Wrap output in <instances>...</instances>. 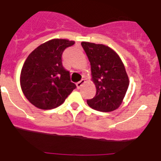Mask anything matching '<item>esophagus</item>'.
<instances>
[{
    "label": "esophagus",
    "instance_id": "34e87169",
    "mask_svg": "<svg viewBox=\"0 0 161 161\" xmlns=\"http://www.w3.org/2000/svg\"><path fill=\"white\" fill-rule=\"evenodd\" d=\"M85 80H80V81H79V82H77V83H76V87H77V89H80V88L81 87L82 85H83V84L85 83Z\"/></svg>",
    "mask_w": 161,
    "mask_h": 161
}]
</instances>
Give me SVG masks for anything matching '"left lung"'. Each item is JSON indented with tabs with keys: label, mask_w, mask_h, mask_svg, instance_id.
I'll use <instances>...</instances> for the list:
<instances>
[{
	"label": "left lung",
	"mask_w": 161,
	"mask_h": 161,
	"mask_svg": "<svg viewBox=\"0 0 161 161\" xmlns=\"http://www.w3.org/2000/svg\"><path fill=\"white\" fill-rule=\"evenodd\" d=\"M96 85L94 97L87 100L92 109L110 112L119 107L128 89L129 79L118 54L103 44L82 42Z\"/></svg>",
	"instance_id": "left-lung-1"
}]
</instances>
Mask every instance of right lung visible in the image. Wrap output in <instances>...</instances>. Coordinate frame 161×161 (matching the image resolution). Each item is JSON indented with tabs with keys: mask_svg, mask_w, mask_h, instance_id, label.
<instances>
[{
	"mask_svg": "<svg viewBox=\"0 0 161 161\" xmlns=\"http://www.w3.org/2000/svg\"><path fill=\"white\" fill-rule=\"evenodd\" d=\"M74 41L55 38L41 44L25 59L20 84L25 97L42 109H52L63 104L76 88L70 72L62 64V54Z\"/></svg>",
	"mask_w": 161,
	"mask_h": 161,
	"instance_id": "right-lung-1",
	"label": "right lung"
}]
</instances>
